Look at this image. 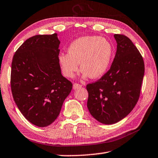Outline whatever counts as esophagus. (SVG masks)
Returning a JSON list of instances; mask_svg holds the SVG:
<instances>
[{
    "instance_id": "esophagus-1",
    "label": "esophagus",
    "mask_w": 158,
    "mask_h": 158,
    "mask_svg": "<svg viewBox=\"0 0 158 158\" xmlns=\"http://www.w3.org/2000/svg\"><path fill=\"white\" fill-rule=\"evenodd\" d=\"M80 88H81V85H79L78 84H74V85H73V89L74 90L78 89H80Z\"/></svg>"
}]
</instances>
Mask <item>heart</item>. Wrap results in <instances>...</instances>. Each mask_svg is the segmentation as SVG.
Masks as SVG:
<instances>
[{
  "mask_svg": "<svg viewBox=\"0 0 158 158\" xmlns=\"http://www.w3.org/2000/svg\"><path fill=\"white\" fill-rule=\"evenodd\" d=\"M114 46L109 40L99 36L79 37L68 47V53H61L58 60L62 73L72 78L80 69L81 78L99 79L104 76L110 65Z\"/></svg>",
  "mask_w": 158,
  "mask_h": 158,
  "instance_id": "b5f03b06",
  "label": "heart"
}]
</instances>
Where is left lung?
I'll list each match as a JSON object with an SVG mask.
<instances>
[{
    "label": "left lung",
    "mask_w": 158,
    "mask_h": 158,
    "mask_svg": "<svg viewBox=\"0 0 158 158\" xmlns=\"http://www.w3.org/2000/svg\"><path fill=\"white\" fill-rule=\"evenodd\" d=\"M117 51L110 69L96 83L86 86L87 107L93 117L104 124L126 117L139 98L144 76V62L128 37L114 34Z\"/></svg>",
    "instance_id": "obj_1"
}]
</instances>
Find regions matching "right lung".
Wrapping results in <instances>:
<instances>
[{
	"instance_id": "add662e5",
	"label": "right lung",
	"mask_w": 158,
	"mask_h": 158,
	"mask_svg": "<svg viewBox=\"0 0 158 158\" xmlns=\"http://www.w3.org/2000/svg\"><path fill=\"white\" fill-rule=\"evenodd\" d=\"M57 34L36 35L17 50L12 62L11 90L17 107L29 122L45 127L60 112L72 84L61 74Z\"/></svg>"
}]
</instances>
